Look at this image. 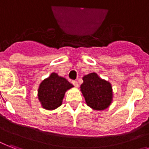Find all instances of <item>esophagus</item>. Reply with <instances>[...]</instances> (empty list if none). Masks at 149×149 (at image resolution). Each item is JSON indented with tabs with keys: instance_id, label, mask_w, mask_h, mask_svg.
I'll return each instance as SVG.
<instances>
[{
	"instance_id": "34e87169",
	"label": "esophagus",
	"mask_w": 149,
	"mask_h": 149,
	"mask_svg": "<svg viewBox=\"0 0 149 149\" xmlns=\"http://www.w3.org/2000/svg\"><path fill=\"white\" fill-rule=\"evenodd\" d=\"M72 84H73V85H74L76 87H78V86H79V84H78V82L76 81V80H72Z\"/></svg>"
}]
</instances>
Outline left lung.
I'll list each match as a JSON object with an SVG mask.
<instances>
[{
	"label": "left lung",
	"mask_w": 149,
	"mask_h": 149,
	"mask_svg": "<svg viewBox=\"0 0 149 149\" xmlns=\"http://www.w3.org/2000/svg\"><path fill=\"white\" fill-rule=\"evenodd\" d=\"M80 86L86 104L93 110L102 111L107 108L112 102V86L109 82L98 77L96 72L89 73L83 77Z\"/></svg>",
	"instance_id": "left-lung-1"
}]
</instances>
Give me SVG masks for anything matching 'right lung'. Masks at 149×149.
<instances>
[{"label": "right lung", "instance_id": "obj_1", "mask_svg": "<svg viewBox=\"0 0 149 149\" xmlns=\"http://www.w3.org/2000/svg\"><path fill=\"white\" fill-rule=\"evenodd\" d=\"M73 87L67 79L56 72L51 73L39 85L38 97L42 107L46 110H55L60 106L65 93Z\"/></svg>", "mask_w": 149, "mask_h": 149}]
</instances>
